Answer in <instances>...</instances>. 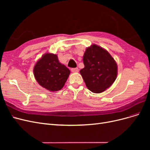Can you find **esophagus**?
I'll use <instances>...</instances> for the list:
<instances>
[{"label": "esophagus", "instance_id": "1", "mask_svg": "<svg viewBox=\"0 0 150 150\" xmlns=\"http://www.w3.org/2000/svg\"><path fill=\"white\" fill-rule=\"evenodd\" d=\"M71 71H72V72H79V69H78V67H76V68H72Z\"/></svg>", "mask_w": 150, "mask_h": 150}]
</instances>
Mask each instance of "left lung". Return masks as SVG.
Returning a JSON list of instances; mask_svg holds the SVG:
<instances>
[{
	"label": "left lung",
	"mask_w": 150,
	"mask_h": 150,
	"mask_svg": "<svg viewBox=\"0 0 150 150\" xmlns=\"http://www.w3.org/2000/svg\"><path fill=\"white\" fill-rule=\"evenodd\" d=\"M84 67L80 71L88 89L101 93L115 82L117 74L115 60L106 49L92 44L86 48L83 56Z\"/></svg>",
	"instance_id": "left-lung-1"
}]
</instances>
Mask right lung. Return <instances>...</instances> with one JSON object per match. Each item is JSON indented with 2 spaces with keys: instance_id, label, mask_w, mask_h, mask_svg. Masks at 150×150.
Listing matches in <instances>:
<instances>
[{
  "instance_id": "obj_1",
  "label": "right lung",
  "mask_w": 150,
  "mask_h": 150,
  "mask_svg": "<svg viewBox=\"0 0 150 150\" xmlns=\"http://www.w3.org/2000/svg\"><path fill=\"white\" fill-rule=\"evenodd\" d=\"M34 75L37 82L50 91H57L64 86L70 71L59 62L56 54L46 53L36 62Z\"/></svg>"
}]
</instances>
